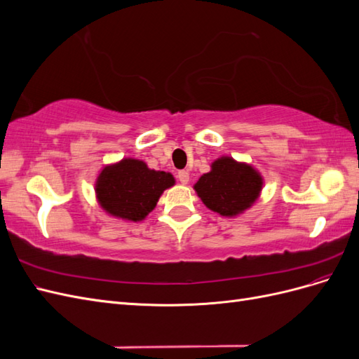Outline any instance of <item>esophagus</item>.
I'll use <instances>...</instances> for the list:
<instances>
[{
  "instance_id": "34e87169",
  "label": "esophagus",
  "mask_w": 359,
  "mask_h": 359,
  "mask_svg": "<svg viewBox=\"0 0 359 359\" xmlns=\"http://www.w3.org/2000/svg\"><path fill=\"white\" fill-rule=\"evenodd\" d=\"M177 177H178V180H180L181 184H187L189 180H190V173H189L187 170H180Z\"/></svg>"
}]
</instances>
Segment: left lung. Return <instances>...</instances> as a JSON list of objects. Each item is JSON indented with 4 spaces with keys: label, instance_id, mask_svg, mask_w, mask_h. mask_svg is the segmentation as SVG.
<instances>
[{
    "label": "left lung",
    "instance_id": "obj_1",
    "mask_svg": "<svg viewBox=\"0 0 359 359\" xmlns=\"http://www.w3.org/2000/svg\"><path fill=\"white\" fill-rule=\"evenodd\" d=\"M198 196L214 212L232 217L243 212L257 199L262 190V178L244 163L231 157L215 160L211 172L205 173L194 186Z\"/></svg>",
    "mask_w": 359,
    "mask_h": 359
}]
</instances>
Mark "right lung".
<instances>
[{
  "instance_id": "add662e5",
  "label": "right lung",
  "mask_w": 359,
  "mask_h": 359,
  "mask_svg": "<svg viewBox=\"0 0 359 359\" xmlns=\"http://www.w3.org/2000/svg\"><path fill=\"white\" fill-rule=\"evenodd\" d=\"M173 177L163 170H151L144 161L121 160L102 170L97 180L95 193L103 210L119 219L139 222L154 210Z\"/></svg>"
}]
</instances>
